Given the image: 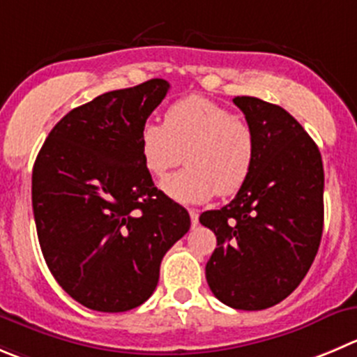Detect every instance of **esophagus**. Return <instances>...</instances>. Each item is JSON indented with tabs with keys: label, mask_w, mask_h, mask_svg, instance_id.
<instances>
[{
	"label": "esophagus",
	"mask_w": 357,
	"mask_h": 357,
	"mask_svg": "<svg viewBox=\"0 0 357 357\" xmlns=\"http://www.w3.org/2000/svg\"><path fill=\"white\" fill-rule=\"evenodd\" d=\"M189 215H191V226L196 227L199 224V215H198V210H189Z\"/></svg>",
	"instance_id": "esophagus-1"
}]
</instances>
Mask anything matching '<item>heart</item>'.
I'll return each mask as SVG.
<instances>
[{"instance_id":"b5f03b06","label":"heart","mask_w":357,"mask_h":357,"mask_svg":"<svg viewBox=\"0 0 357 357\" xmlns=\"http://www.w3.org/2000/svg\"><path fill=\"white\" fill-rule=\"evenodd\" d=\"M145 169L165 178L185 154L188 169L161 184L182 205H199L212 196L236 195L250 175L256 155L245 122L205 96H188L166 110L165 122H144L138 137Z\"/></svg>"}]
</instances>
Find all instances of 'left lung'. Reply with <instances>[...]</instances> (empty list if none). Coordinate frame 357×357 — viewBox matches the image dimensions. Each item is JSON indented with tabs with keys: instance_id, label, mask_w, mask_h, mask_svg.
<instances>
[{
	"instance_id": "left-lung-1",
	"label": "left lung",
	"mask_w": 357,
	"mask_h": 357,
	"mask_svg": "<svg viewBox=\"0 0 357 357\" xmlns=\"http://www.w3.org/2000/svg\"><path fill=\"white\" fill-rule=\"evenodd\" d=\"M254 135L250 175L235 198L199 222L217 236L205 268L213 296L264 310L289 296L310 270L324 224V169L317 145L278 105L236 96Z\"/></svg>"
}]
</instances>
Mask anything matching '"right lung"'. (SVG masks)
I'll list each match as a JSON object with an SVG mask.
<instances>
[{
    "mask_svg": "<svg viewBox=\"0 0 357 357\" xmlns=\"http://www.w3.org/2000/svg\"><path fill=\"white\" fill-rule=\"evenodd\" d=\"M169 84L152 79L68 112L33 166V212L50 273L84 307L126 312L151 298L161 259L191 227L152 182L140 130Z\"/></svg>",
    "mask_w": 357,
    "mask_h": 357,
    "instance_id": "add662e5",
    "label": "right lung"
}]
</instances>
